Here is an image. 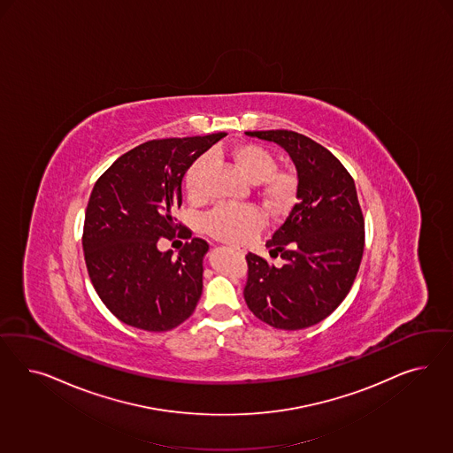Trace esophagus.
Segmentation results:
<instances>
[{
	"label": "esophagus",
	"instance_id": "esophagus-1",
	"mask_svg": "<svg viewBox=\"0 0 453 453\" xmlns=\"http://www.w3.org/2000/svg\"><path fill=\"white\" fill-rule=\"evenodd\" d=\"M235 250H237L239 254H244V250H242V249H239V247H235Z\"/></svg>",
	"mask_w": 453,
	"mask_h": 453
}]
</instances>
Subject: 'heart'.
<instances>
[{"label": "heart", "instance_id": "b5f03b06", "mask_svg": "<svg viewBox=\"0 0 453 453\" xmlns=\"http://www.w3.org/2000/svg\"><path fill=\"white\" fill-rule=\"evenodd\" d=\"M229 156L239 173L250 182H257L265 206L273 211H282L292 203L296 194V178L275 169L273 154L254 142H239L231 148ZM209 157L196 159L186 176L184 186L191 199L203 196V178L206 174ZM261 226V214L254 207L219 206L204 218V227L212 237L241 244L249 241Z\"/></svg>", "mask_w": 453, "mask_h": 453}]
</instances>
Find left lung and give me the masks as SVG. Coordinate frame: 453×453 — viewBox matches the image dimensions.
Instances as JSON below:
<instances>
[{"label":"left lung","mask_w":453,"mask_h":453,"mask_svg":"<svg viewBox=\"0 0 453 453\" xmlns=\"http://www.w3.org/2000/svg\"><path fill=\"white\" fill-rule=\"evenodd\" d=\"M286 150L297 171V204L267 247L274 265L249 252L244 299L275 329L319 324L345 299L364 254V216L354 179L311 137L294 131H247Z\"/></svg>","instance_id":"left-lung-1"}]
</instances>
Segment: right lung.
Listing matches in <instances>:
<instances>
[{"label":"right lung","instance_id":"obj_1","mask_svg":"<svg viewBox=\"0 0 453 453\" xmlns=\"http://www.w3.org/2000/svg\"><path fill=\"white\" fill-rule=\"evenodd\" d=\"M224 136L148 141L97 179L84 218V261L99 299L124 324L165 332L192 316L209 244L194 237L173 257L157 242L189 233L173 216L182 204V178Z\"/></svg>","mask_w":453,"mask_h":453}]
</instances>
